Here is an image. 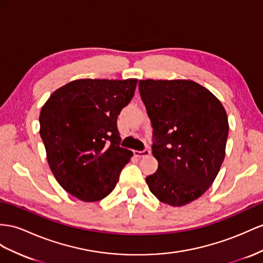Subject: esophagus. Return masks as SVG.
Segmentation results:
<instances>
[{
  "label": "esophagus",
  "instance_id": "1",
  "mask_svg": "<svg viewBox=\"0 0 263 263\" xmlns=\"http://www.w3.org/2000/svg\"><path fill=\"white\" fill-rule=\"evenodd\" d=\"M133 153H134V156L138 157V158H143V157L150 156L151 151H150V150H147V149H145V150H143V151H138V150H136V151H134Z\"/></svg>",
  "mask_w": 263,
  "mask_h": 263
}]
</instances>
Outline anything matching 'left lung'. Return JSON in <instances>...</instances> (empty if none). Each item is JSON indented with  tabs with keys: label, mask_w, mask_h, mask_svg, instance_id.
I'll list each match as a JSON object with an SVG mask.
<instances>
[{
	"label": "left lung",
	"mask_w": 263,
	"mask_h": 263,
	"mask_svg": "<svg viewBox=\"0 0 263 263\" xmlns=\"http://www.w3.org/2000/svg\"><path fill=\"white\" fill-rule=\"evenodd\" d=\"M141 99L153 127L156 173L150 191L172 206L197 200L217 178L226 156L227 112L204 86L191 80H140Z\"/></svg>",
	"instance_id": "1"
}]
</instances>
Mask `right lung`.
<instances>
[{
	"label": "right lung",
	"mask_w": 263,
	"mask_h": 263,
	"mask_svg": "<svg viewBox=\"0 0 263 263\" xmlns=\"http://www.w3.org/2000/svg\"><path fill=\"white\" fill-rule=\"evenodd\" d=\"M138 80L72 81L51 94L40 113V136L59 184L84 202L116 187L133 152L120 146L118 116Z\"/></svg>",
	"instance_id": "right-lung-1"
}]
</instances>
